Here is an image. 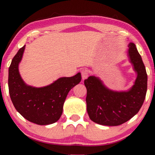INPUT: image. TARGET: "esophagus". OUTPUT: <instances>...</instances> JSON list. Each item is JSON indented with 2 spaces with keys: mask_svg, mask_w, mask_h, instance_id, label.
Listing matches in <instances>:
<instances>
[{
  "mask_svg": "<svg viewBox=\"0 0 155 155\" xmlns=\"http://www.w3.org/2000/svg\"><path fill=\"white\" fill-rule=\"evenodd\" d=\"M81 75H82V80H85L89 75L88 71H86V70H82V71H81Z\"/></svg>",
  "mask_w": 155,
  "mask_h": 155,
  "instance_id": "esophagus-1",
  "label": "esophagus"
}]
</instances>
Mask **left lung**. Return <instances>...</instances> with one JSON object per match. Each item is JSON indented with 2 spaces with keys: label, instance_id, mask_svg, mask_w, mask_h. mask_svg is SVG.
I'll list each match as a JSON object with an SVG mask.
<instances>
[{
  "label": "left lung",
  "instance_id": "1",
  "mask_svg": "<svg viewBox=\"0 0 155 155\" xmlns=\"http://www.w3.org/2000/svg\"><path fill=\"white\" fill-rule=\"evenodd\" d=\"M128 56L137 73L134 85L128 92H114L107 89L98 78L84 80L87 88V111L92 121L104 126H119L133 118L145 101L147 75L141 56L135 44L128 45Z\"/></svg>",
  "mask_w": 155,
  "mask_h": 155
}]
</instances>
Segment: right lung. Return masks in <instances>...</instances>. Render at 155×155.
Masks as SVG:
<instances>
[{"instance_id": "right-lung-1", "label": "right lung", "mask_w": 155, "mask_h": 155, "mask_svg": "<svg viewBox=\"0 0 155 155\" xmlns=\"http://www.w3.org/2000/svg\"><path fill=\"white\" fill-rule=\"evenodd\" d=\"M25 47L20 48L9 67L10 99L17 111L29 121L38 125L54 124L62 114L63 104L69 91L81 81V75L78 73L71 78H61L44 87L27 86L18 71Z\"/></svg>"}]
</instances>
